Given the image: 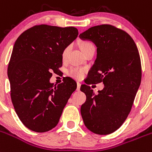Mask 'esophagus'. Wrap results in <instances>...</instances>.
Returning a JSON list of instances; mask_svg holds the SVG:
<instances>
[{"label":"esophagus","instance_id":"esophagus-1","mask_svg":"<svg viewBox=\"0 0 152 152\" xmlns=\"http://www.w3.org/2000/svg\"><path fill=\"white\" fill-rule=\"evenodd\" d=\"M80 86H81V83H77V90H80Z\"/></svg>","mask_w":152,"mask_h":152}]
</instances>
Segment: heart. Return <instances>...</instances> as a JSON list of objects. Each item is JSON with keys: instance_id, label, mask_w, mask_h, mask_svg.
<instances>
[{"instance_id": "heart-1", "label": "heart", "mask_w": 152, "mask_h": 152, "mask_svg": "<svg viewBox=\"0 0 152 152\" xmlns=\"http://www.w3.org/2000/svg\"><path fill=\"white\" fill-rule=\"evenodd\" d=\"M92 47H95L94 44L90 41H88V40H86L83 41L81 43V48L83 52H86V50H88L89 49L92 48ZM69 50H70V46H67L65 48L63 49V52H62V57H63V60H65L66 58L67 57V55H68L69 52ZM86 69L84 68H81V67H71L68 70L69 75L72 77L75 78L76 80H81L82 78L83 77L84 75H85Z\"/></svg>"}]
</instances>
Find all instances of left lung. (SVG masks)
I'll use <instances>...</instances> for the list:
<instances>
[{
    "instance_id": "left-lung-1",
    "label": "left lung",
    "mask_w": 152,
    "mask_h": 152,
    "mask_svg": "<svg viewBox=\"0 0 152 152\" xmlns=\"http://www.w3.org/2000/svg\"><path fill=\"white\" fill-rule=\"evenodd\" d=\"M97 47V57L89 70V80L80 90L86 96L81 106L86 127L97 134H109L127 118L142 80V65L132 38L113 25L90 27L80 34ZM103 82L104 89L95 94L89 84Z\"/></svg>"
}]
</instances>
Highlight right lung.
Segmentation results:
<instances>
[{"instance_id":"right-lung-1","label":"right lung","mask_w":152,"mask_h":152,"mask_svg":"<svg viewBox=\"0 0 152 152\" xmlns=\"http://www.w3.org/2000/svg\"><path fill=\"white\" fill-rule=\"evenodd\" d=\"M76 27L35 25L17 39L7 68L10 98L21 122L36 132L56 127L76 83H50L63 65L62 52L78 36Z\"/></svg>"}]
</instances>
